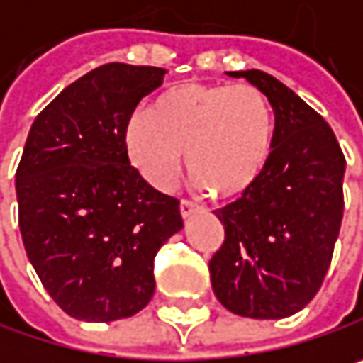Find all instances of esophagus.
<instances>
[{"label": "esophagus", "mask_w": 363, "mask_h": 363, "mask_svg": "<svg viewBox=\"0 0 363 363\" xmlns=\"http://www.w3.org/2000/svg\"><path fill=\"white\" fill-rule=\"evenodd\" d=\"M197 210H201V206H199L197 201H193V199H181L182 218L191 216V214H193V212H197Z\"/></svg>", "instance_id": "34e87169"}]
</instances>
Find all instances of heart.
<instances>
[{
  "instance_id": "b5f03b06",
  "label": "heart",
  "mask_w": 363,
  "mask_h": 363,
  "mask_svg": "<svg viewBox=\"0 0 363 363\" xmlns=\"http://www.w3.org/2000/svg\"><path fill=\"white\" fill-rule=\"evenodd\" d=\"M275 111L252 84H184L149 113H136L125 147L140 174L170 186L189 153V172L212 195L233 197L250 189L269 164Z\"/></svg>"
}]
</instances>
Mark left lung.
I'll use <instances>...</instances> for the list:
<instances>
[{
	"label": "left lung",
	"mask_w": 363,
	"mask_h": 363,
	"mask_svg": "<svg viewBox=\"0 0 363 363\" xmlns=\"http://www.w3.org/2000/svg\"><path fill=\"white\" fill-rule=\"evenodd\" d=\"M229 75L267 94L275 138L258 181L214 210L225 242L210 279L229 311L281 320L311 303L326 277L345 210V155L326 119L279 79L258 69Z\"/></svg>",
	"instance_id": "left-lung-1"
}]
</instances>
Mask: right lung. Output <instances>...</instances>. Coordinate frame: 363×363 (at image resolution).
<instances>
[{
	"label": "right lung",
	"instance_id": "add662e5",
	"mask_svg": "<svg viewBox=\"0 0 363 363\" xmlns=\"http://www.w3.org/2000/svg\"><path fill=\"white\" fill-rule=\"evenodd\" d=\"M166 69L109 62L35 117L16 170L18 227L43 288L71 318L113 322L155 292L153 260L182 229L179 199L130 166L125 130Z\"/></svg>",
	"mask_w": 363,
	"mask_h": 363
}]
</instances>
